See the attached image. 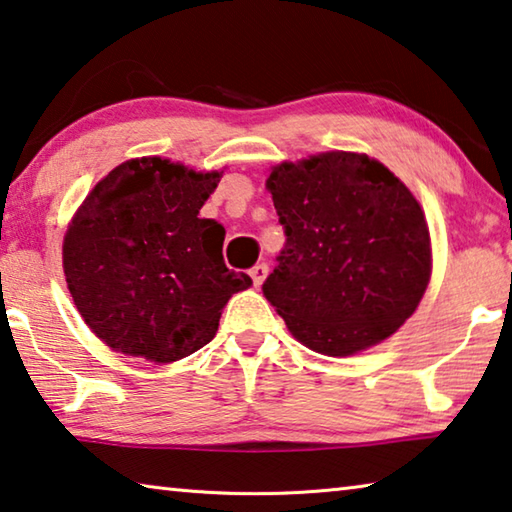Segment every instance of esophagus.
I'll use <instances>...</instances> for the list:
<instances>
[{"label": "esophagus", "mask_w": 512, "mask_h": 512, "mask_svg": "<svg viewBox=\"0 0 512 512\" xmlns=\"http://www.w3.org/2000/svg\"><path fill=\"white\" fill-rule=\"evenodd\" d=\"M249 276H251V281H254V286L261 288L263 281L267 279V265H265V263L254 265V267H251V270H249Z\"/></svg>", "instance_id": "1"}]
</instances>
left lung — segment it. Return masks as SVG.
I'll return each instance as SVG.
<instances>
[{
	"label": "left lung",
	"mask_w": 512,
	"mask_h": 512,
	"mask_svg": "<svg viewBox=\"0 0 512 512\" xmlns=\"http://www.w3.org/2000/svg\"><path fill=\"white\" fill-rule=\"evenodd\" d=\"M286 249L263 295L317 354H360L399 331L431 281V233L395 172L358 152H320L265 181Z\"/></svg>",
	"instance_id": "left-lung-1"
}]
</instances>
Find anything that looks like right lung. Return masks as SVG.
Listing matches in <instances>:
<instances>
[{"mask_svg": "<svg viewBox=\"0 0 512 512\" xmlns=\"http://www.w3.org/2000/svg\"><path fill=\"white\" fill-rule=\"evenodd\" d=\"M224 170L129 158L81 201L63 238V272L88 329L113 351L174 363L215 338L251 279L224 265V226L201 220Z\"/></svg>", "mask_w": 512, "mask_h": 512, "instance_id": "right-lung-1", "label": "right lung"}]
</instances>
